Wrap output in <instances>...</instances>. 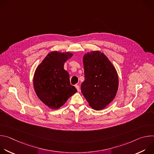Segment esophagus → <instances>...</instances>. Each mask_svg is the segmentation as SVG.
Returning a JSON list of instances; mask_svg holds the SVG:
<instances>
[{"label":"esophagus","instance_id":"esophagus-1","mask_svg":"<svg viewBox=\"0 0 154 154\" xmlns=\"http://www.w3.org/2000/svg\"><path fill=\"white\" fill-rule=\"evenodd\" d=\"M75 88H76V89L77 90V91L79 92V91H80V86H79V85H75Z\"/></svg>","mask_w":154,"mask_h":154}]
</instances>
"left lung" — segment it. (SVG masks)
<instances>
[{"instance_id":"left-lung-1","label":"left lung","mask_w":154,"mask_h":154,"mask_svg":"<svg viewBox=\"0 0 154 154\" xmlns=\"http://www.w3.org/2000/svg\"><path fill=\"white\" fill-rule=\"evenodd\" d=\"M85 81L81 91L96 110L105 108L114 99L118 89L116 70L106 56L100 52L85 54L83 58Z\"/></svg>"}]
</instances>
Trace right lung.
I'll list each match as a JSON object with an SVG mask.
<instances>
[{
  "instance_id": "add662e5",
  "label": "right lung",
  "mask_w": 154,
  "mask_h": 154,
  "mask_svg": "<svg viewBox=\"0 0 154 154\" xmlns=\"http://www.w3.org/2000/svg\"><path fill=\"white\" fill-rule=\"evenodd\" d=\"M72 55L68 52H51L35 72L33 86L35 93L50 108H59L77 91L70 83L69 73L64 69V63Z\"/></svg>"
}]
</instances>
